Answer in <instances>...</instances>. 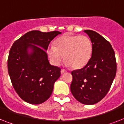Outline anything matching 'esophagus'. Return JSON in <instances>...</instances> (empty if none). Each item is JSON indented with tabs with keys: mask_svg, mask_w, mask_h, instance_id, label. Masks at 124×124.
Here are the masks:
<instances>
[{
	"mask_svg": "<svg viewBox=\"0 0 124 124\" xmlns=\"http://www.w3.org/2000/svg\"><path fill=\"white\" fill-rule=\"evenodd\" d=\"M60 72H61V74H64L65 73V72H66V70H65L64 69H61V70H60Z\"/></svg>",
	"mask_w": 124,
	"mask_h": 124,
	"instance_id": "obj_1",
	"label": "esophagus"
}]
</instances>
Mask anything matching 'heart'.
Returning a JSON list of instances; mask_svg holds the SVG:
<instances>
[{
  "mask_svg": "<svg viewBox=\"0 0 124 124\" xmlns=\"http://www.w3.org/2000/svg\"><path fill=\"white\" fill-rule=\"evenodd\" d=\"M46 52L53 65H59L64 55L66 65L80 69L91 59L93 43L86 36L65 35L56 39L55 45H49Z\"/></svg>",
  "mask_w": 124,
  "mask_h": 124,
  "instance_id": "obj_1",
  "label": "heart"
}]
</instances>
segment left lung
I'll list each match as a JSON object with an SVG mask.
<instances>
[{"instance_id":"left-lung-1","label":"left lung","mask_w":124,"mask_h":124,"mask_svg":"<svg viewBox=\"0 0 124 124\" xmlns=\"http://www.w3.org/2000/svg\"><path fill=\"white\" fill-rule=\"evenodd\" d=\"M93 43V52L83 68L72 72L70 91L85 105L99 102L108 92L117 72L114 50L110 43L96 32L85 30Z\"/></svg>"}]
</instances>
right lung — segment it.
Segmentation results:
<instances>
[{"label":"right lung","mask_w":124,"mask_h":124,"mask_svg":"<svg viewBox=\"0 0 124 124\" xmlns=\"http://www.w3.org/2000/svg\"><path fill=\"white\" fill-rule=\"evenodd\" d=\"M61 32L31 31L14 41L7 60L12 86L19 97L30 104L47 100L60 69L50 64L46 50L50 41Z\"/></svg>","instance_id":"add662e5"}]
</instances>
